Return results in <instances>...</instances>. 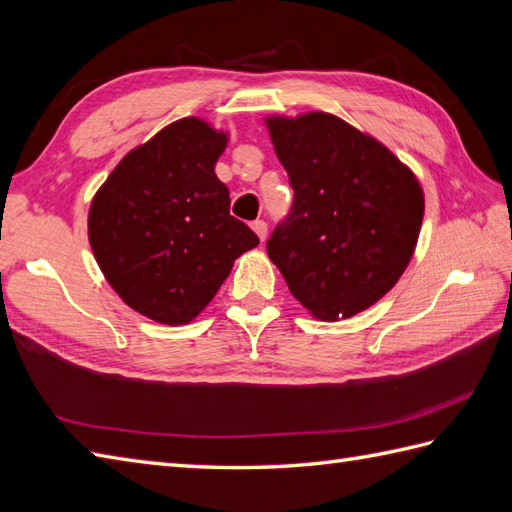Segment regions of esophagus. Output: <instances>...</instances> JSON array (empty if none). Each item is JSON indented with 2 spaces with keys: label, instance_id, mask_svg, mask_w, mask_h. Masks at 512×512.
Segmentation results:
<instances>
[{
  "label": "esophagus",
  "instance_id": "34e87169",
  "mask_svg": "<svg viewBox=\"0 0 512 512\" xmlns=\"http://www.w3.org/2000/svg\"><path fill=\"white\" fill-rule=\"evenodd\" d=\"M251 227H253V231L259 235V240L264 242L266 235H268V224H266L264 220H255V222L251 224Z\"/></svg>",
  "mask_w": 512,
  "mask_h": 512
}]
</instances>
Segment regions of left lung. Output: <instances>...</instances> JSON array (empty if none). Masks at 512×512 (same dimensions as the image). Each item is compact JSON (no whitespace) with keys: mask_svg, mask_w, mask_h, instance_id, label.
Instances as JSON below:
<instances>
[{"mask_svg":"<svg viewBox=\"0 0 512 512\" xmlns=\"http://www.w3.org/2000/svg\"><path fill=\"white\" fill-rule=\"evenodd\" d=\"M294 189L266 244L314 316L349 318L399 281L417 246L423 192L386 146L329 113L268 120Z\"/></svg>","mask_w":512,"mask_h":512,"instance_id":"left-lung-1","label":"left lung"}]
</instances>
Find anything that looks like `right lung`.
<instances>
[{
	"label": "right lung",
	"instance_id": "1",
	"mask_svg": "<svg viewBox=\"0 0 512 512\" xmlns=\"http://www.w3.org/2000/svg\"><path fill=\"white\" fill-rule=\"evenodd\" d=\"M224 146L227 135L185 117L128 152L91 202L89 242L106 281L157 323H189L259 244L213 172Z\"/></svg>",
	"mask_w": 512,
	"mask_h": 512
}]
</instances>
